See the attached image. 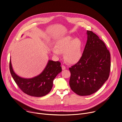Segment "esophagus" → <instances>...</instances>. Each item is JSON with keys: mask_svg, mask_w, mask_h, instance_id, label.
Returning a JSON list of instances; mask_svg holds the SVG:
<instances>
[{"mask_svg": "<svg viewBox=\"0 0 122 122\" xmlns=\"http://www.w3.org/2000/svg\"><path fill=\"white\" fill-rule=\"evenodd\" d=\"M66 68V66H64V65H62V70H65V69Z\"/></svg>", "mask_w": 122, "mask_h": 122, "instance_id": "esophagus-1", "label": "esophagus"}]
</instances>
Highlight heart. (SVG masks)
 Returning a JSON list of instances; mask_svg holds the SVG:
<instances>
[{"instance_id":"obj_1","label":"heart","mask_w":122,"mask_h":122,"mask_svg":"<svg viewBox=\"0 0 122 122\" xmlns=\"http://www.w3.org/2000/svg\"><path fill=\"white\" fill-rule=\"evenodd\" d=\"M82 45L80 39L66 36L59 38L56 41L55 47L51 49V51L57 57L60 56L61 53H64V59L69 64H75L81 56Z\"/></svg>"}]
</instances>
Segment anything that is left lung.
I'll return each mask as SVG.
<instances>
[{"mask_svg": "<svg viewBox=\"0 0 122 122\" xmlns=\"http://www.w3.org/2000/svg\"><path fill=\"white\" fill-rule=\"evenodd\" d=\"M87 40L78 61L69 68V85L79 96H89L98 91L108 79L111 69L109 51L104 42L91 31H87Z\"/></svg>", "mask_w": 122, "mask_h": 122, "instance_id": "left-lung-1", "label": "left lung"}]
</instances>
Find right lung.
I'll use <instances>...</instances> for the list:
<instances>
[{
	"label": "right lung",
	"instance_id": "obj_1",
	"mask_svg": "<svg viewBox=\"0 0 122 122\" xmlns=\"http://www.w3.org/2000/svg\"><path fill=\"white\" fill-rule=\"evenodd\" d=\"M60 65L59 61L49 60L41 74L31 78H25L15 73L10 59V70L15 82L24 93L32 97H41L51 91L54 80L62 71Z\"/></svg>",
	"mask_w": 122,
	"mask_h": 122
}]
</instances>
